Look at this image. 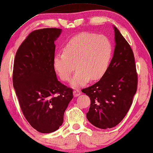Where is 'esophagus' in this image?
<instances>
[{"label": "esophagus", "instance_id": "34e87169", "mask_svg": "<svg viewBox=\"0 0 153 153\" xmlns=\"http://www.w3.org/2000/svg\"><path fill=\"white\" fill-rule=\"evenodd\" d=\"M81 92L78 90H74L73 91V94L74 97H76V96H79V95H81Z\"/></svg>", "mask_w": 153, "mask_h": 153}]
</instances>
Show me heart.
<instances>
[{
  "label": "heart",
  "instance_id": "obj_1",
  "mask_svg": "<svg viewBox=\"0 0 153 153\" xmlns=\"http://www.w3.org/2000/svg\"><path fill=\"white\" fill-rule=\"evenodd\" d=\"M112 55L111 42L104 36L81 33L70 39L63 50L53 59V67L64 81L71 79L74 88L83 87L90 79L96 81L102 77L109 66Z\"/></svg>",
  "mask_w": 153,
  "mask_h": 153
}]
</instances>
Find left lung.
Listing matches in <instances>:
<instances>
[{"label":"left lung","mask_w":153,"mask_h":153,"mask_svg":"<svg viewBox=\"0 0 153 153\" xmlns=\"http://www.w3.org/2000/svg\"><path fill=\"white\" fill-rule=\"evenodd\" d=\"M115 49L109 67L99 81L82 90L90 98L86 116L96 127L113 128L123 120L137 91V74L130 45L113 26Z\"/></svg>","instance_id":"left-lung-1"}]
</instances>
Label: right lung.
<instances>
[{
	"instance_id": "right-lung-1",
	"label": "right lung",
	"mask_w": 153,
	"mask_h": 153,
	"mask_svg": "<svg viewBox=\"0 0 153 153\" xmlns=\"http://www.w3.org/2000/svg\"><path fill=\"white\" fill-rule=\"evenodd\" d=\"M62 29L34 30L16 54L13 85L23 114L38 132L50 133L62 125L73 98L72 90L58 81L53 67L55 44Z\"/></svg>"
}]
</instances>
